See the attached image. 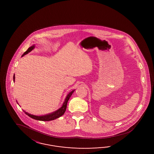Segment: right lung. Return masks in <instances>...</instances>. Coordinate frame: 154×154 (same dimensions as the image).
Instances as JSON below:
<instances>
[{
	"label": "right lung",
	"instance_id": "obj_1",
	"mask_svg": "<svg viewBox=\"0 0 154 154\" xmlns=\"http://www.w3.org/2000/svg\"><path fill=\"white\" fill-rule=\"evenodd\" d=\"M34 48V46H33L30 47L28 50L25 52L23 53V55H22V56H24L25 55L27 54L28 53H29V52L31 51L32 50H33ZM15 75H14V81L15 79ZM74 92V90L70 92V93L68 94L67 97L65 98V101L63 103L62 107L59 108L58 110H57L55 112H53L52 113L50 114H48V115H45V116H35V115H31V114H29L28 112H26L25 111H23V112L25 113V114H26L29 117H30L31 118L34 119L35 120H40V121H51V120H55L57 118H59V117L61 116L64 113H65V111H66V106H67V103L68 100L69 99L71 95H72L73 93Z\"/></svg>",
	"mask_w": 154,
	"mask_h": 154
}]
</instances>
